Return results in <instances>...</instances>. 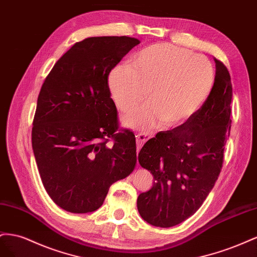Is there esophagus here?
<instances>
[{
  "label": "esophagus",
  "mask_w": 257,
  "mask_h": 257,
  "mask_svg": "<svg viewBox=\"0 0 257 257\" xmlns=\"http://www.w3.org/2000/svg\"><path fill=\"white\" fill-rule=\"evenodd\" d=\"M154 133H151V134H138L137 136H136V140H137V146H138V149H141L142 146H143V144L149 140L150 138H152V137H154Z\"/></svg>",
  "instance_id": "1"
}]
</instances>
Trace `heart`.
I'll return each mask as SVG.
<instances>
[{
	"label": "heart",
	"instance_id": "obj_1",
	"mask_svg": "<svg viewBox=\"0 0 257 257\" xmlns=\"http://www.w3.org/2000/svg\"><path fill=\"white\" fill-rule=\"evenodd\" d=\"M215 72L208 58L169 43L141 49L129 65L108 74V88L116 106L129 111L146 98L150 102L124 116L129 127L151 129L161 120L175 126L193 116L213 88Z\"/></svg>",
	"mask_w": 257,
	"mask_h": 257
}]
</instances>
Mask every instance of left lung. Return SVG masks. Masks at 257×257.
<instances>
[{"label":"left lung","mask_w":257,"mask_h":257,"mask_svg":"<svg viewBox=\"0 0 257 257\" xmlns=\"http://www.w3.org/2000/svg\"><path fill=\"white\" fill-rule=\"evenodd\" d=\"M214 61V85L202 106L181 126L150 139L139 153V163L155 182L139 195L137 206L153 226L167 228L192 216L222 170L231 127L232 86L228 70Z\"/></svg>","instance_id":"1"}]
</instances>
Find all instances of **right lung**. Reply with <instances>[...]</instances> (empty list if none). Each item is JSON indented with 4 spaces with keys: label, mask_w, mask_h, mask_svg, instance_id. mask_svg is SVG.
Here are the masks:
<instances>
[{
    "label": "right lung",
    "mask_w": 257,
    "mask_h": 257,
    "mask_svg": "<svg viewBox=\"0 0 257 257\" xmlns=\"http://www.w3.org/2000/svg\"><path fill=\"white\" fill-rule=\"evenodd\" d=\"M138 44L129 36L77 42L42 85L32 149L47 194L71 213L99 209L109 186L136 167V138L128 129L118 130L107 79Z\"/></svg>",
    "instance_id": "add662e5"
}]
</instances>
